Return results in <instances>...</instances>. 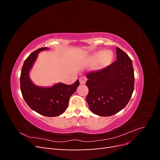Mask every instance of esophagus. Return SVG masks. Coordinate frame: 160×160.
Listing matches in <instances>:
<instances>
[{
  "label": "esophagus",
  "mask_w": 160,
  "mask_h": 160,
  "mask_svg": "<svg viewBox=\"0 0 160 160\" xmlns=\"http://www.w3.org/2000/svg\"><path fill=\"white\" fill-rule=\"evenodd\" d=\"M86 81H87V78L85 77H81L79 79V82L81 84H85Z\"/></svg>",
  "instance_id": "34e87169"
}]
</instances>
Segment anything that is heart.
<instances>
[{
	"label": "heart",
	"instance_id": "b5f03b06",
	"mask_svg": "<svg viewBox=\"0 0 160 160\" xmlns=\"http://www.w3.org/2000/svg\"><path fill=\"white\" fill-rule=\"evenodd\" d=\"M113 52L111 51H100L91 55L88 59V63L91 65L97 64L98 67H103L109 65L113 59Z\"/></svg>",
	"mask_w": 160,
	"mask_h": 160
}]
</instances>
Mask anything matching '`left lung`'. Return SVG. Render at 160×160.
<instances>
[{
	"label": "left lung",
	"mask_w": 160,
	"mask_h": 160,
	"mask_svg": "<svg viewBox=\"0 0 160 160\" xmlns=\"http://www.w3.org/2000/svg\"><path fill=\"white\" fill-rule=\"evenodd\" d=\"M117 60L105 68L87 74V96L89 108L93 113L108 117L122 110L128 103L134 89L132 61L119 47Z\"/></svg>",
	"instance_id": "1"
}]
</instances>
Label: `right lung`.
<instances>
[{
	"mask_svg": "<svg viewBox=\"0 0 160 160\" xmlns=\"http://www.w3.org/2000/svg\"><path fill=\"white\" fill-rule=\"evenodd\" d=\"M49 48H40L28 56L22 67L20 85L24 99L30 108L37 113L47 117H56L62 114L68 107L69 100L79 85V80L73 84L62 83L44 88L34 84L29 72L38 57V53Z\"/></svg>",
	"mask_w": 160,
	"mask_h": 160,
	"instance_id": "obj_1",
	"label": "right lung"
}]
</instances>
